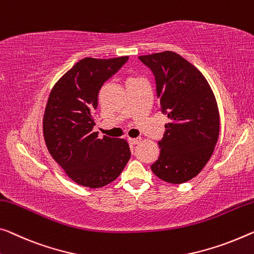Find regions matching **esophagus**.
Segmentation results:
<instances>
[{"label":"esophagus","instance_id":"obj_1","mask_svg":"<svg viewBox=\"0 0 254 254\" xmlns=\"http://www.w3.org/2000/svg\"><path fill=\"white\" fill-rule=\"evenodd\" d=\"M140 142V138H128V143L131 144V145H136Z\"/></svg>","mask_w":254,"mask_h":254}]
</instances>
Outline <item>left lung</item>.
<instances>
[{
  "label": "left lung",
  "mask_w": 254,
  "mask_h": 254,
  "mask_svg": "<svg viewBox=\"0 0 254 254\" xmlns=\"http://www.w3.org/2000/svg\"><path fill=\"white\" fill-rule=\"evenodd\" d=\"M138 59L153 72L160 108L168 116L151 169L162 181L182 184L197 176L213 153L220 127L216 97L200 70L177 53Z\"/></svg>",
  "instance_id": "8db88e82"
}]
</instances>
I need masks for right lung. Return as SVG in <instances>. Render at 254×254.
Here are the masks:
<instances>
[{
  "label": "right lung",
  "mask_w": 254,
  "mask_h": 254,
  "mask_svg": "<svg viewBox=\"0 0 254 254\" xmlns=\"http://www.w3.org/2000/svg\"><path fill=\"white\" fill-rule=\"evenodd\" d=\"M128 57L85 58L64 73L50 93L43 134L52 158L78 185L97 189L122 174L130 150L127 140L93 131L92 114L102 85L126 64Z\"/></svg>",
  "instance_id": "obj_1"
}]
</instances>
